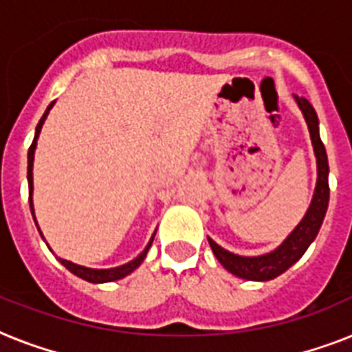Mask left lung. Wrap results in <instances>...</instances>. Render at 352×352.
I'll list each match as a JSON object with an SVG mask.
<instances>
[{
    "label": "left lung",
    "mask_w": 352,
    "mask_h": 352,
    "mask_svg": "<svg viewBox=\"0 0 352 352\" xmlns=\"http://www.w3.org/2000/svg\"><path fill=\"white\" fill-rule=\"evenodd\" d=\"M294 100L303 113V118H305L309 133H311V142L312 148H314L318 168L316 188H314L311 206L307 210V214L303 215V219L300 221V225L287 235V239L278 248H274L272 252L263 254V256H237L234 252L225 250L223 246H219L214 239L208 237L210 248L214 250L217 261L230 274H234L237 278L248 279V281H268V279L278 278L279 274H283L285 270H289L305 254L312 241L316 239L323 219H325V214H327L329 160L325 146L320 138V120H318L314 107L311 106V102L307 98L294 95Z\"/></svg>",
    "instance_id": "8db88e82"
}]
</instances>
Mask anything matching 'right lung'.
I'll return each mask as SVG.
<instances>
[{"instance_id":"obj_1","label":"right lung","mask_w":352,"mask_h":352,"mask_svg":"<svg viewBox=\"0 0 352 352\" xmlns=\"http://www.w3.org/2000/svg\"><path fill=\"white\" fill-rule=\"evenodd\" d=\"M52 106H54V102H51V104H49V107H47L45 113H43V117H41L40 122H38V126H36V133H34V140H32V144H30L29 157H27V162H29V164H27V181H29V204H30V212H32V219H34L36 226H38V221H36L34 204H32V192H34V184H32V166H34V151H36V144H38V137H40V131H41V127H43V122H45L47 115H49V111L52 109ZM38 230H40V226H38ZM40 235L43 237L41 230H40ZM153 237H155V234L151 235V239H149V243L146 245V248H144V250L140 252V254H138L135 259H131V261L126 263V265H120V267L89 268V267H82V265H76V263H73V261H67V259H62V257H58V261L62 263L63 267L67 268L69 272H73L74 276H78V278L85 279V281H89V283H109V281H117V279L126 278L127 274H131L135 268L140 267V263L144 261V257H146V254H148L149 246H151V243H153ZM49 250H51V248H49Z\"/></svg>"}]
</instances>
